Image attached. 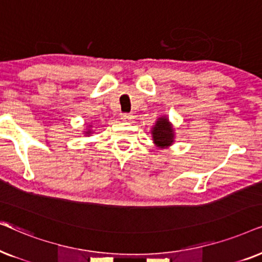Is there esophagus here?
Instances as JSON below:
<instances>
[{
	"label": "esophagus",
	"instance_id": "esophagus-1",
	"mask_svg": "<svg viewBox=\"0 0 262 262\" xmlns=\"http://www.w3.org/2000/svg\"><path fill=\"white\" fill-rule=\"evenodd\" d=\"M133 118H134V116L132 114H123V115H122L121 120L123 122H130L132 120H133Z\"/></svg>",
	"mask_w": 262,
	"mask_h": 262
}]
</instances>
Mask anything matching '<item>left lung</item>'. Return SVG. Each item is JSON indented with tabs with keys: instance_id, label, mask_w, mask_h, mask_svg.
Wrapping results in <instances>:
<instances>
[{
	"instance_id": "1",
	"label": "left lung",
	"mask_w": 262,
	"mask_h": 262,
	"mask_svg": "<svg viewBox=\"0 0 262 262\" xmlns=\"http://www.w3.org/2000/svg\"><path fill=\"white\" fill-rule=\"evenodd\" d=\"M151 133L155 144L162 148L169 147L173 142V139H175L172 125L165 116L159 117L157 120L156 124L153 125Z\"/></svg>"
}]
</instances>
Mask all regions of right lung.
Segmentation results:
<instances>
[{"label": "right lung", "instance_id": "right-lung-1", "mask_svg": "<svg viewBox=\"0 0 262 262\" xmlns=\"http://www.w3.org/2000/svg\"><path fill=\"white\" fill-rule=\"evenodd\" d=\"M85 134H87V135L91 134V130H90V129H87V132H85Z\"/></svg>", "mask_w": 262, "mask_h": 262}]
</instances>
